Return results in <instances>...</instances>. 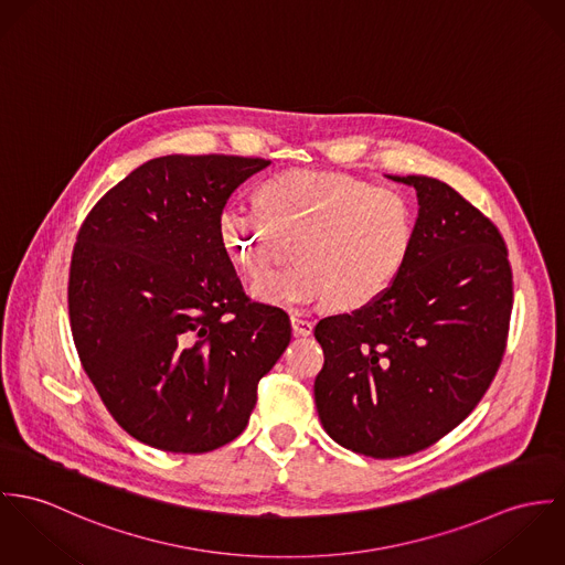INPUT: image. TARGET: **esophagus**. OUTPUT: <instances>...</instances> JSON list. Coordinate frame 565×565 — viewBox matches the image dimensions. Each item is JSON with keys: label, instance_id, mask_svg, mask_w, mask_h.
I'll return each mask as SVG.
<instances>
[{"label": "esophagus", "instance_id": "obj_1", "mask_svg": "<svg viewBox=\"0 0 565 565\" xmlns=\"http://www.w3.org/2000/svg\"><path fill=\"white\" fill-rule=\"evenodd\" d=\"M290 324H292L295 335H312L313 322L310 318H306L301 313H292L290 316Z\"/></svg>", "mask_w": 565, "mask_h": 565}]
</instances>
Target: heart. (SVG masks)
I'll return each instance as SVG.
<instances>
[{
  "mask_svg": "<svg viewBox=\"0 0 565 565\" xmlns=\"http://www.w3.org/2000/svg\"><path fill=\"white\" fill-rule=\"evenodd\" d=\"M265 214L243 203L221 212L218 230L230 257L249 275L262 273L297 241V266L253 281L255 299L299 308L324 301L355 312L381 299L403 273L416 238V205L401 189H375L355 175L288 171L257 190Z\"/></svg>",
  "mask_w": 565,
  "mask_h": 565,
  "instance_id": "heart-1",
  "label": "heart"
}]
</instances>
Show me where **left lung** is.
<instances>
[{
  "label": "left lung",
  "instance_id": "obj_1",
  "mask_svg": "<svg viewBox=\"0 0 565 565\" xmlns=\"http://www.w3.org/2000/svg\"><path fill=\"white\" fill-rule=\"evenodd\" d=\"M418 196L416 238L394 286L369 308L322 318L313 398L324 431L394 459L452 431L501 366L513 306L499 227L427 175H390Z\"/></svg>",
  "mask_w": 565,
  "mask_h": 565
}]
</instances>
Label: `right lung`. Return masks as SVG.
I'll list each match as a JSON object with an SVG mask.
<instances>
[{"label": "right lung", "instance_id": "right-lung-1", "mask_svg": "<svg viewBox=\"0 0 565 565\" xmlns=\"http://www.w3.org/2000/svg\"><path fill=\"white\" fill-rule=\"evenodd\" d=\"M270 162L164 156L131 171L84 218L68 270L73 342L131 438L207 452L238 438L290 318L252 301L221 241V212Z\"/></svg>", "mask_w": 565, "mask_h": 565}]
</instances>
